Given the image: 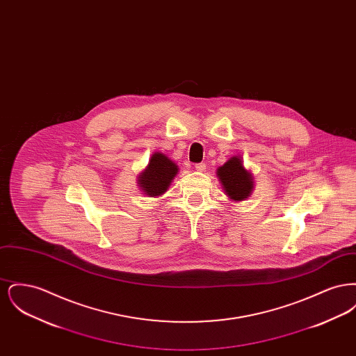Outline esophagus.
<instances>
[{"instance_id":"1","label":"esophagus","mask_w":356,"mask_h":356,"mask_svg":"<svg viewBox=\"0 0 356 356\" xmlns=\"http://www.w3.org/2000/svg\"><path fill=\"white\" fill-rule=\"evenodd\" d=\"M195 168H196V170H199V172H205V170H207V165H205L204 163H199V164H196V165H195Z\"/></svg>"}]
</instances>
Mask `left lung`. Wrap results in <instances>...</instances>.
<instances>
[{
	"mask_svg": "<svg viewBox=\"0 0 356 356\" xmlns=\"http://www.w3.org/2000/svg\"><path fill=\"white\" fill-rule=\"evenodd\" d=\"M218 177L225 195L235 202L245 200L254 191V177L244 168L238 156L231 157L224 165L218 168Z\"/></svg>",
	"mask_w": 356,
	"mask_h": 356,
	"instance_id": "1",
	"label": "left lung"
}]
</instances>
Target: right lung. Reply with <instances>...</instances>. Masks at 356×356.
<instances>
[{"instance_id":"right-lung-1","label":"right lung","mask_w":356,"mask_h":356,"mask_svg":"<svg viewBox=\"0 0 356 356\" xmlns=\"http://www.w3.org/2000/svg\"><path fill=\"white\" fill-rule=\"evenodd\" d=\"M179 172L177 165L164 153L154 152L145 170L138 175L137 184L149 197L163 195Z\"/></svg>"}]
</instances>
